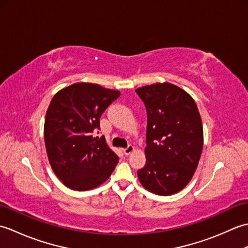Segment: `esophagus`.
I'll use <instances>...</instances> for the list:
<instances>
[{
    "label": "esophagus",
    "mask_w": 248,
    "mask_h": 248,
    "mask_svg": "<svg viewBox=\"0 0 248 248\" xmlns=\"http://www.w3.org/2000/svg\"><path fill=\"white\" fill-rule=\"evenodd\" d=\"M134 151V146H132V145H129L127 148H124V154L125 155H131L132 154V152Z\"/></svg>",
    "instance_id": "1"
}]
</instances>
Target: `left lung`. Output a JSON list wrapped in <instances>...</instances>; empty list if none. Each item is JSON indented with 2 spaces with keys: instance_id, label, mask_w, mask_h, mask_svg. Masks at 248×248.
I'll list each match as a JSON object with an SVG mask.
<instances>
[{
  "instance_id": "obj_1",
  "label": "left lung",
  "mask_w": 248,
  "mask_h": 248,
  "mask_svg": "<svg viewBox=\"0 0 248 248\" xmlns=\"http://www.w3.org/2000/svg\"><path fill=\"white\" fill-rule=\"evenodd\" d=\"M147 110L146 165L138 170L149 192L168 196L191 181L203 147L202 117L189 94L170 83L135 89Z\"/></svg>"
}]
</instances>
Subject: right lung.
I'll return each instance as SVG.
<instances>
[{
  "label": "right lung",
  "mask_w": 248,
  "mask_h": 248,
  "mask_svg": "<svg viewBox=\"0 0 248 248\" xmlns=\"http://www.w3.org/2000/svg\"><path fill=\"white\" fill-rule=\"evenodd\" d=\"M120 96L98 84L75 83L57 92L46 110L45 144L50 165L67 187L88 191L112 175L118 155L104 136H93L100 117Z\"/></svg>",
  "instance_id": "right-lung-1"
}]
</instances>
